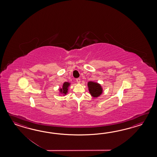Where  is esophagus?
<instances>
[{
  "mask_svg": "<svg viewBox=\"0 0 157 157\" xmlns=\"http://www.w3.org/2000/svg\"><path fill=\"white\" fill-rule=\"evenodd\" d=\"M76 80L77 83H80V82H81V80H80V78H77Z\"/></svg>",
  "mask_w": 157,
  "mask_h": 157,
  "instance_id": "esophagus-1",
  "label": "esophagus"
}]
</instances>
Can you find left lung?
<instances>
[{
  "mask_svg": "<svg viewBox=\"0 0 157 157\" xmlns=\"http://www.w3.org/2000/svg\"><path fill=\"white\" fill-rule=\"evenodd\" d=\"M87 86L89 92L93 97H99L102 93V88L99 84L90 81L87 83Z\"/></svg>",
  "mask_w": 157,
  "mask_h": 157,
  "instance_id": "left-lung-1",
  "label": "left lung"
}]
</instances>
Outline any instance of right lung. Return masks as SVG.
Here are the masks:
<instances>
[{
  "instance_id": "1",
  "label": "right lung",
  "mask_w": 157,
  "mask_h": 157,
  "mask_svg": "<svg viewBox=\"0 0 157 157\" xmlns=\"http://www.w3.org/2000/svg\"><path fill=\"white\" fill-rule=\"evenodd\" d=\"M70 83H68L67 82H64L63 85V88L60 89V93L64 94H66L67 93V90H68V87L70 86Z\"/></svg>"
}]
</instances>
